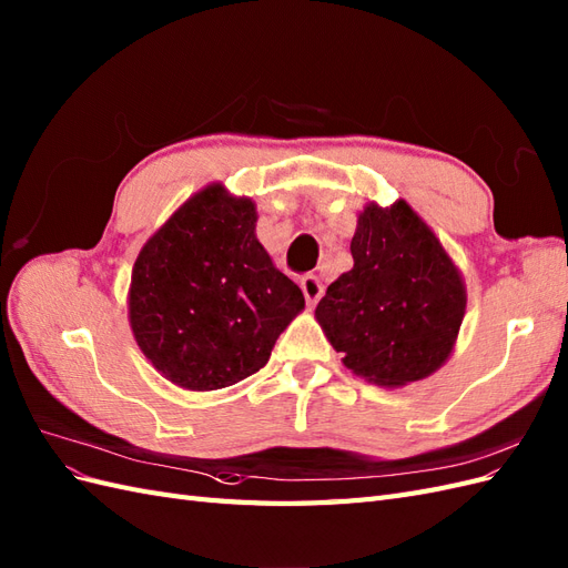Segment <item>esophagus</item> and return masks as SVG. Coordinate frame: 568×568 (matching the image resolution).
I'll use <instances>...</instances> for the list:
<instances>
[{
    "mask_svg": "<svg viewBox=\"0 0 568 568\" xmlns=\"http://www.w3.org/2000/svg\"><path fill=\"white\" fill-rule=\"evenodd\" d=\"M301 288H303L305 301H308L311 305H315L322 298V291H325V286H322L320 277H315V274H305V277L301 280Z\"/></svg>",
    "mask_w": 568,
    "mask_h": 568,
    "instance_id": "obj_1",
    "label": "esophagus"
}]
</instances>
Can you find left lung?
Here are the masks:
<instances>
[{
	"label": "left lung",
	"instance_id": "8db88e82",
	"mask_svg": "<svg viewBox=\"0 0 568 568\" xmlns=\"http://www.w3.org/2000/svg\"><path fill=\"white\" fill-rule=\"evenodd\" d=\"M354 267L327 286L315 317L344 365L382 387L433 375L449 358L466 286L439 239L406 201L358 214Z\"/></svg>",
	"mask_w": 568,
	"mask_h": 568
}]
</instances>
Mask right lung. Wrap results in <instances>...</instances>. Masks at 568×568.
Returning a JSON list of instances; mask_svg holds the SVG:
<instances>
[{
    "mask_svg": "<svg viewBox=\"0 0 568 568\" xmlns=\"http://www.w3.org/2000/svg\"><path fill=\"white\" fill-rule=\"evenodd\" d=\"M251 197L222 183L189 197L135 257L129 322L166 379L222 389L257 373L303 308L301 288L255 236Z\"/></svg>",
    "mask_w": 568,
    "mask_h": 568,
    "instance_id": "right-lung-1",
    "label": "right lung"
}]
</instances>
